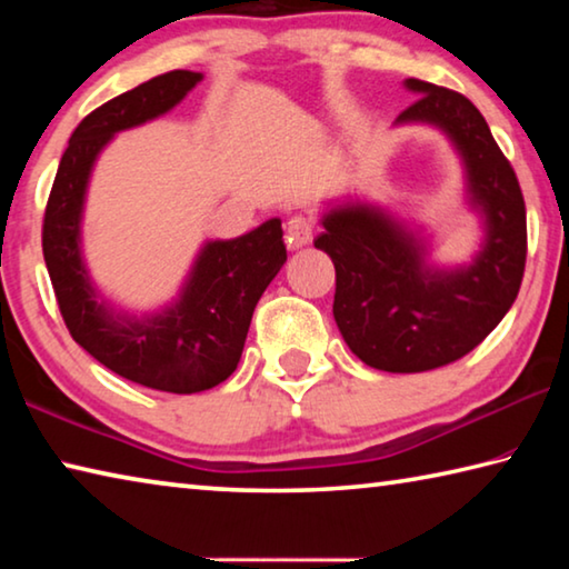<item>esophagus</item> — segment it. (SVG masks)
<instances>
[{
    "label": "esophagus",
    "mask_w": 569,
    "mask_h": 569,
    "mask_svg": "<svg viewBox=\"0 0 569 569\" xmlns=\"http://www.w3.org/2000/svg\"><path fill=\"white\" fill-rule=\"evenodd\" d=\"M313 230H316L313 220L306 218V216H296V218L288 220V226H286V243H288V248L296 250V248H303V246L311 243Z\"/></svg>",
    "instance_id": "34e87169"
}]
</instances>
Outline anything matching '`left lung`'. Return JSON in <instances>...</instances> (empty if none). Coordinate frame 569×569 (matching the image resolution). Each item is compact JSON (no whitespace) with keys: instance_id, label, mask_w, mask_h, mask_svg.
<instances>
[{"instance_id":"left-lung-1","label":"left lung","mask_w":569,"mask_h":569,"mask_svg":"<svg viewBox=\"0 0 569 569\" xmlns=\"http://www.w3.org/2000/svg\"><path fill=\"white\" fill-rule=\"evenodd\" d=\"M407 88L419 98L397 122H429L449 134L487 238L469 266L439 271L379 208L351 203L323 216L313 246L336 268V326L366 366L391 373L431 371L477 349L512 308L527 261L522 188L487 120L455 90L413 77Z\"/></svg>"}]
</instances>
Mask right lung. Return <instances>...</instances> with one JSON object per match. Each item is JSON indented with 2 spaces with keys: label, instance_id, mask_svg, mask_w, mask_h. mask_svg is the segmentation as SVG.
<instances>
[{
  "label": "right lung",
  "instance_id": "obj_1",
  "mask_svg": "<svg viewBox=\"0 0 569 569\" xmlns=\"http://www.w3.org/2000/svg\"><path fill=\"white\" fill-rule=\"evenodd\" d=\"M200 80V72L172 70L92 110L72 132L42 223L44 263L72 339L118 377L170 393L213 389L236 371L258 298L286 263L281 220L210 240L178 301L146 319L114 313L92 288L80 220L94 158L112 134L166 114Z\"/></svg>",
  "mask_w": 569,
  "mask_h": 569
}]
</instances>
